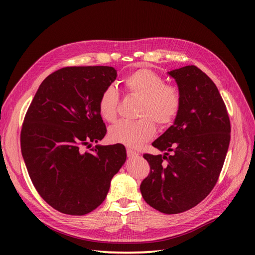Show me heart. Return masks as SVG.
I'll return each instance as SVG.
<instances>
[{"label":"heart","mask_w":255,"mask_h":255,"mask_svg":"<svg viewBox=\"0 0 255 255\" xmlns=\"http://www.w3.org/2000/svg\"><path fill=\"white\" fill-rule=\"evenodd\" d=\"M120 128H121V127H120Z\"/></svg>","instance_id":"b5f03b06"}]
</instances>
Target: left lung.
<instances>
[{
  "label": "left lung",
  "instance_id": "8db88e82",
  "mask_svg": "<svg viewBox=\"0 0 255 255\" xmlns=\"http://www.w3.org/2000/svg\"><path fill=\"white\" fill-rule=\"evenodd\" d=\"M117 78L109 66L67 67L38 88L21 132V151L40 197L56 211L83 216L101 205L111 181L127 160L121 143H99L105 91ZM88 150L80 148L79 141Z\"/></svg>",
  "mask_w": 255,
  "mask_h": 255
}]
</instances>
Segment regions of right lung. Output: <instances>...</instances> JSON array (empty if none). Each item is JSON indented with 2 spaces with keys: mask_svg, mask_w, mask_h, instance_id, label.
I'll return each mask as SVG.
<instances>
[{
  "mask_svg": "<svg viewBox=\"0 0 255 255\" xmlns=\"http://www.w3.org/2000/svg\"><path fill=\"white\" fill-rule=\"evenodd\" d=\"M168 75L177 85L179 107L172 126L152 142L164 154L144 157L151 171L140 192L150 206L171 215L190 210L214 188L229 149L231 126L217 87L200 69L186 66Z\"/></svg>",
  "mask_w": 255,
  "mask_h": 255,
  "instance_id": "1",
  "label": "right lung"
}]
</instances>
